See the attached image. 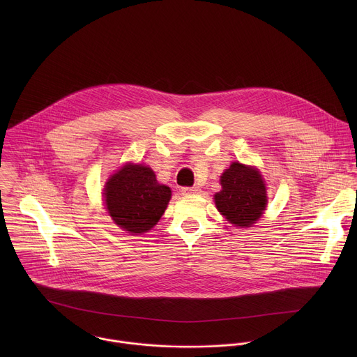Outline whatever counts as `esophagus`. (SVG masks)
Listing matches in <instances>:
<instances>
[{"mask_svg":"<svg viewBox=\"0 0 357 357\" xmlns=\"http://www.w3.org/2000/svg\"><path fill=\"white\" fill-rule=\"evenodd\" d=\"M181 192H182V195H197L200 192V189L196 186H192V188L186 186V188H182Z\"/></svg>","mask_w":357,"mask_h":357,"instance_id":"34e87169","label":"esophagus"}]
</instances>
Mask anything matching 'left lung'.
I'll return each mask as SVG.
<instances>
[{
  "label": "left lung",
  "mask_w": 357,
  "mask_h": 357,
  "mask_svg": "<svg viewBox=\"0 0 357 357\" xmlns=\"http://www.w3.org/2000/svg\"><path fill=\"white\" fill-rule=\"evenodd\" d=\"M222 190L215 195L216 208L231 223L250 227L267 205L266 185L256 168L233 162L220 176Z\"/></svg>",
  "instance_id": "left-lung-1"
}]
</instances>
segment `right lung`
I'll list each match as a JSON object with an SVG mask.
<instances>
[{
    "label": "right lung",
    "mask_w": 357,
    "mask_h": 357,
    "mask_svg": "<svg viewBox=\"0 0 357 357\" xmlns=\"http://www.w3.org/2000/svg\"><path fill=\"white\" fill-rule=\"evenodd\" d=\"M105 197L117 226L130 233H144L164 215L171 189L158 183L151 168L127 164L109 179Z\"/></svg>",
    "instance_id": "1"
}]
</instances>
